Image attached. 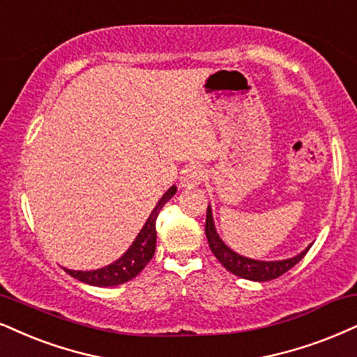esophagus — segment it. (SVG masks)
I'll list each match as a JSON object with an SVG mask.
<instances>
[{"label":"esophagus","instance_id":"1","mask_svg":"<svg viewBox=\"0 0 357 357\" xmlns=\"http://www.w3.org/2000/svg\"><path fill=\"white\" fill-rule=\"evenodd\" d=\"M204 177H205V172L202 167L190 165L188 169L182 172V175H180V183H182V187H185V188H193V187L200 185Z\"/></svg>","mask_w":357,"mask_h":357}]
</instances>
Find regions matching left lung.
I'll return each instance as SVG.
<instances>
[{
	"label": "left lung",
	"mask_w": 357,
	"mask_h": 357,
	"mask_svg": "<svg viewBox=\"0 0 357 357\" xmlns=\"http://www.w3.org/2000/svg\"><path fill=\"white\" fill-rule=\"evenodd\" d=\"M205 233L206 240H208L210 250L217 257V259L227 268L233 275L240 276V278L252 280V281H270L278 278V276L284 275L286 271L291 270L300 259L307 253L311 245L307 246L305 252H301L296 257L288 259H280V261H259V259H252L241 257V255L235 253L233 250L223 243L222 238L218 236L217 230H215V223L212 217V206L208 205L206 208V222H205Z\"/></svg>",
	"instance_id": "left-lung-1"
}]
</instances>
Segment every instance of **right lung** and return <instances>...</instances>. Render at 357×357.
<instances>
[{
  "instance_id": "add662e5",
  "label": "right lung",
  "mask_w": 357,
  "mask_h": 357,
  "mask_svg": "<svg viewBox=\"0 0 357 357\" xmlns=\"http://www.w3.org/2000/svg\"><path fill=\"white\" fill-rule=\"evenodd\" d=\"M175 192H177V187L172 185L169 190L162 195V199L158 200L155 208L152 210L151 215H149L147 222H145V225L142 227V230H140L137 238L134 240V243L129 246V250H127L117 261L92 271H76L66 270V268L64 270L68 271L73 278L92 286H117L135 278V276L144 270L145 265L151 261L153 253H155V220L158 217V212L162 210V206L175 195Z\"/></svg>"
}]
</instances>
